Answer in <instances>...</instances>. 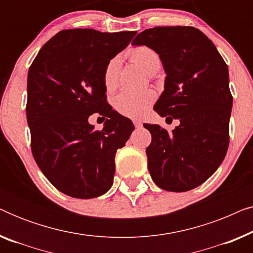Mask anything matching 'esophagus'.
Listing matches in <instances>:
<instances>
[{"label": "esophagus", "instance_id": "1", "mask_svg": "<svg viewBox=\"0 0 253 253\" xmlns=\"http://www.w3.org/2000/svg\"><path fill=\"white\" fill-rule=\"evenodd\" d=\"M133 124H134V126L137 127V129H139V127L143 126V124H141L139 120H133Z\"/></svg>", "mask_w": 253, "mask_h": 253}]
</instances>
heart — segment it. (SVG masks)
Here are the masks:
<instances>
[{
	"label": "heart",
	"mask_w": 253,
	"mask_h": 253,
	"mask_svg": "<svg viewBox=\"0 0 253 253\" xmlns=\"http://www.w3.org/2000/svg\"><path fill=\"white\" fill-rule=\"evenodd\" d=\"M129 56L134 63L139 64L148 74H155L161 67L160 56L157 51L147 46H138L129 51ZM121 61L114 57L108 62L103 74V83L108 91L116 88L119 82ZM155 100V92L152 89L144 91H123L116 96L114 106L117 112L131 119L141 117Z\"/></svg>",
	"instance_id": "heart-1"
}]
</instances>
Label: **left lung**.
Segmentation results:
<instances>
[{"label": "left lung", "mask_w": 253, "mask_h": 253, "mask_svg": "<svg viewBox=\"0 0 253 253\" xmlns=\"http://www.w3.org/2000/svg\"><path fill=\"white\" fill-rule=\"evenodd\" d=\"M132 44L159 54L167 76L154 110L179 120L170 133L159 124H144L152 134L148 170L159 188L189 191L210 178L226 157L233 107L228 67L212 41L192 26L145 30Z\"/></svg>", "instance_id": "8db88e82"}]
</instances>
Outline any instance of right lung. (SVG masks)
<instances>
[{
    "label": "right lung",
    "instance_id": "add662e5",
    "mask_svg": "<svg viewBox=\"0 0 253 253\" xmlns=\"http://www.w3.org/2000/svg\"><path fill=\"white\" fill-rule=\"evenodd\" d=\"M136 31L63 30L41 48L27 75V124L33 158L65 195L95 198L112 188L115 154L134 130L106 101L103 74ZM107 117L95 130L88 117Z\"/></svg>",
    "mask_w": 253,
    "mask_h": 253
}]
</instances>
